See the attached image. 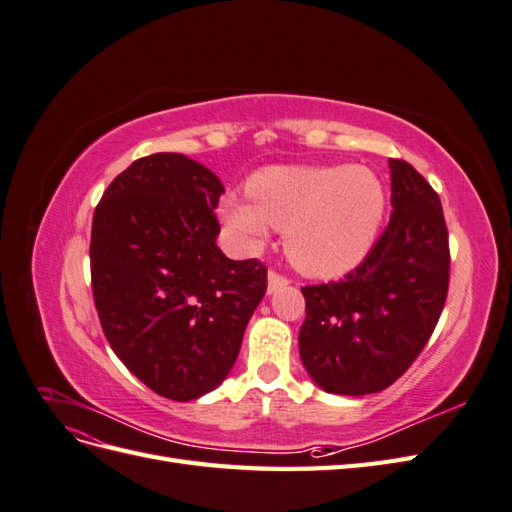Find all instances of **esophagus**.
<instances>
[{"label": "esophagus", "instance_id": "esophagus-1", "mask_svg": "<svg viewBox=\"0 0 512 512\" xmlns=\"http://www.w3.org/2000/svg\"><path fill=\"white\" fill-rule=\"evenodd\" d=\"M284 286H288L286 277L280 275V273H275V271H269V294L277 292V290L284 288Z\"/></svg>", "mask_w": 512, "mask_h": 512}]
</instances>
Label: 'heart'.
<instances>
[{
	"mask_svg": "<svg viewBox=\"0 0 512 512\" xmlns=\"http://www.w3.org/2000/svg\"><path fill=\"white\" fill-rule=\"evenodd\" d=\"M226 196L222 215L247 245L284 228L290 262L312 277H339L371 252L384 220V185L365 166H271Z\"/></svg>",
	"mask_w": 512,
	"mask_h": 512,
	"instance_id": "heart-1",
	"label": "heart"
}]
</instances>
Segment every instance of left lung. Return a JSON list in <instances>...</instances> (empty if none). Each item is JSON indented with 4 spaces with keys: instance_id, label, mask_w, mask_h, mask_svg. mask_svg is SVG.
I'll list each match as a JSON object with an SVG mask.
<instances>
[{
    "instance_id": "obj_1",
    "label": "left lung",
    "mask_w": 512,
    "mask_h": 512,
    "mask_svg": "<svg viewBox=\"0 0 512 512\" xmlns=\"http://www.w3.org/2000/svg\"><path fill=\"white\" fill-rule=\"evenodd\" d=\"M393 213L344 280L305 286L299 354L322 391H384L436 329L448 292V230L436 190L404 160H389Z\"/></svg>"
}]
</instances>
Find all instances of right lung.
<instances>
[{"mask_svg": "<svg viewBox=\"0 0 512 512\" xmlns=\"http://www.w3.org/2000/svg\"><path fill=\"white\" fill-rule=\"evenodd\" d=\"M222 192L207 166L153 153L113 179L91 224V288L108 344L175 401L224 382L267 292L260 260H230L215 243Z\"/></svg>", "mask_w": 512, "mask_h": 512, "instance_id": "right-lung-1", "label": "right lung"}]
</instances>
